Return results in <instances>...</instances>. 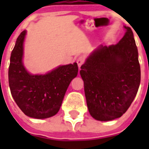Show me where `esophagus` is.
<instances>
[{
	"mask_svg": "<svg viewBox=\"0 0 149 149\" xmlns=\"http://www.w3.org/2000/svg\"><path fill=\"white\" fill-rule=\"evenodd\" d=\"M84 61H85V58H84L83 56H79L78 58L77 59V65H78L79 68H81V66L82 65V64H84Z\"/></svg>",
	"mask_w": 149,
	"mask_h": 149,
	"instance_id": "34e87169",
	"label": "esophagus"
}]
</instances>
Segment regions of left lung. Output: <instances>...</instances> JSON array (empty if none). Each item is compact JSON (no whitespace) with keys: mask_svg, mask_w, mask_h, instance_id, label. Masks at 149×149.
I'll list each match as a JSON object with an SVG mask.
<instances>
[{"mask_svg":"<svg viewBox=\"0 0 149 149\" xmlns=\"http://www.w3.org/2000/svg\"><path fill=\"white\" fill-rule=\"evenodd\" d=\"M116 45L101 46L81 67L89 113L96 120L122 116L134 101L140 84V65L132 30Z\"/></svg>","mask_w":149,"mask_h":149,"instance_id":"left-lung-1","label":"left lung"}]
</instances>
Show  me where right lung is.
Wrapping results in <instances>:
<instances>
[{
	"instance_id": "obj_1",
	"label": "right lung",
	"mask_w": 149,
	"mask_h": 149,
	"mask_svg": "<svg viewBox=\"0 0 149 149\" xmlns=\"http://www.w3.org/2000/svg\"><path fill=\"white\" fill-rule=\"evenodd\" d=\"M26 32L18 36L10 56L9 84L13 99L26 116L46 119L58 113L67 89L77 75V63L62 65L45 75H31L22 64Z\"/></svg>"
}]
</instances>
